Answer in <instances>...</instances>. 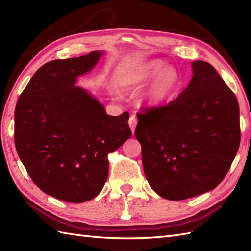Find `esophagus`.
Wrapping results in <instances>:
<instances>
[{
  "mask_svg": "<svg viewBox=\"0 0 251 251\" xmlns=\"http://www.w3.org/2000/svg\"><path fill=\"white\" fill-rule=\"evenodd\" d=\"M128 124H129L130 129H131V132H132V134H134L135 129H136V126H137V119H136L135 115H131V116L129 117Z\"/></svg>",
  "mask_w": 251,
  "mask_h": 251,
  "instance_id": "34e87169",
  "label": "esophagus"
}]
</instances>
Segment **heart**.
<instances>
[{
	"mask_svg": "<svg viewBox=\"0 0 251 251\" xmlns=\"http://www.w3.org/2000/svg\"><path fill=\"white\" fill-rule=\"evenodd\" d=\"M153 81L141 96V103L149 108L164 104L173 97L180 85V74L172 66L164 67L161 60H152L140 69L127 73L122 78V86L141 87Z\"/></svg>",
	"mask_w": 251,
	"mask_h": 251,
	"instance_id": "b5f03b06",
	"label": "heart"
}]
</instances>
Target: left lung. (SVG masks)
Listing matches in <instances>:
<instances>
[{
    "label": "left lung",
    "instance_id": "8db88e82",
    "mask_svg": "<svg viewBox=\"0 0 251 251\" xmlns=\"http://www.w3.org/2000/svg\"><path fill=\"white\" fill-rule=\"evenodd\" d=\"M192 63L193 76L177 99L138 113L146 178L163 199L181 201L214 190L241 142L239 106L210 63Z\"/></svg>",
    "mask_w": 251,
    "mask_h": 251
}]
</instances>
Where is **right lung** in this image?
I'll return each instance as SVG.
<instances>
[{
  "label": "right lung",
  "mask_w": 251,
  "mask_h": 251,
  "mask_svg": "<svg viewBox=\"0 0 251 251\" xmlns=\"http://www.w3.org/2000/svg\"><path fill=\"white\" fill-rule=\"evenodd\" d=\"M103 51L52 60L37 70L15 109V146L39 188L69 202L97 196L108 179V154L131 136L127 112L112 116L77 77Z\"/></svg>",
  "instance_id": "right-lung-1"
}]
</instances>
